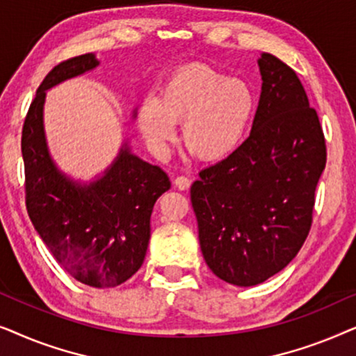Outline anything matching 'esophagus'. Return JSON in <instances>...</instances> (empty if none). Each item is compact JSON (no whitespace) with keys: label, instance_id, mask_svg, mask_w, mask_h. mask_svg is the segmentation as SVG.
<instances>
[{"label":"esophagus","instance_id":"34e87169","mask_svg":"<svg viewBox=\"0 0 356 356\" xmlns=\"http://www.w3.org/2000/svg\"><path fill=\"white\" fill-rule=\"evenodd\" d=\"M189 184H191V179H189L188 177H177V178H175V186H177L178 189H181V191L188 189Z\"/></svg>","mask_w":356,"mask_h":356}]
</instances>
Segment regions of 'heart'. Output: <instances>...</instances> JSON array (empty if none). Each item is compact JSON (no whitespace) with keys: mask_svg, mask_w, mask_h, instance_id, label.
<instances>
[{"mask_svg":"<svg viewBox=\"0 0 356 356\" xmlns=\"http://www.w3.org/2000/svg\"><path fill=\"white\" fill-rule=\"evenodd\" d=\"M257 111L254 87L207 65L179 67L165 82L160 97L149 95L139 110V128L149 149L163 159L178 136L207 162L235 152Z\"/></svg>","mask_w":356,"mask_h":356,"instance_id":"1","label":"heart"}]
</instances>
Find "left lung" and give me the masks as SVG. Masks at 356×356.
Listing matches in <instances>:
<instances>
[{
  "mask_svg": "<svg viewBox=\"0 0 356 356\" xmlns=\"http://www.w3.org/2000/svg\"><path fill=\"white\" fill-rule=\"evenodd\" d=\"M257 65L262 87L250 138L191 186L204 259L236 286L262 284L298 254L327 157L296 72L270 53Z\"/></svg>",
  "mask_w": 356,
  "mask_h": 356,
  "instance_id": "1",
  "label": "left lung"
}]
</instances>
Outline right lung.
<instances>
[{
    "mask_svg": "<svg viewBox=\"0 0 356 356\" xmlns=\"http://www.w3.org/2000/svg\"><path fill=\"white\" fill-rule=\"evenodd\" d=\"M97 66L94 53H86L48 72L24 121L21 149L27 212L43 243L76 280L111 289L143 266L154 204L172 183L162 168L131 152L128 143L90 183L74 181L58 170L43 129L47 90Z\"/></svg>",
    "mask_w": 356,
    "mask_h": 356,
    "instance_id": "obj_1",
    "label": "right lung"
}]
</instances>
